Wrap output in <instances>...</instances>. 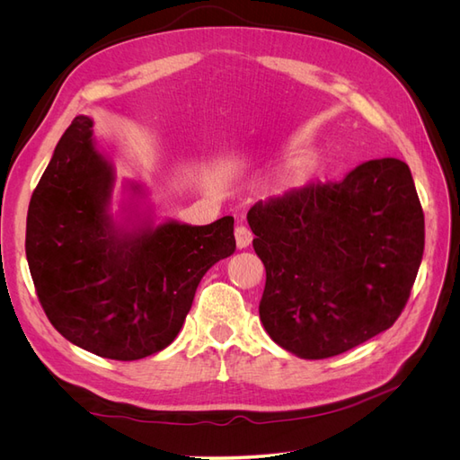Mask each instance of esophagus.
<instances>
[{"mask_svg":"<svg viewBox=\"0 0 460 460\" xmlns=\"http://www.w3.org/2000/svg\"><path fill=\"white\" fill-rule=\"evenodd\" d=\"M234 234H235V243H238V247H240V249L249 247V243L253 242V234H252V230H249V228H247V226H243V225H238V226H235Z\"/></svg>","mask_w":460,"mask_h":460,"instance_id":"34e87169","label":"esophagus"}]
</instances>
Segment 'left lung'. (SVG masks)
Returning <instances> with one entry per match:
<instances>
[{"mask_svg":"<svg viewBox=\"0 0 460 460\" xmlns=\"http://www.w3.org/2000/svg\"><path fill=\"white\" fill-rule=\"evenodd\" d=\"M267 270L259 314L301 358H328L394 326L424 253V213L407 163L358 164L247 213Z\"/></svg>","mask_w":460,"mask_h":460,"instance_id":"1","label":"left lung"}]
</instances>
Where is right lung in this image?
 I'll list each match as a JSON object with an SVG mask.
<instances>
[{
    "mask_svg": "<svg viewBox=\"0 0 460 460\" xmlns=\"http://www.w3.org/2000/svg\"><path fill=\"white\" fill-rule=\"evenodd\" d=\"M111 188L92 120L76 117L32 193L26 259L63 338L105 358L137 360L174 341L205 272L234 253V218L115 228Z\"/></svg>",
    "mask_w": 460,
    "mask_h": 460,
    "instance_id": "1",
    "label": "right lung"
}]
</instances>
